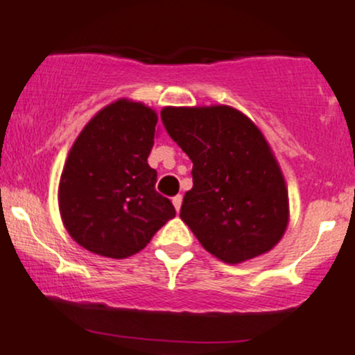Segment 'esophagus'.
I'll return each mask as SVG.
<instances>
[{
  "instance_id": "1",
  "label": "esophagus",
  "mask_w": 355,
  "mask_h": 355,
  "mask_svg": "<svg viewBox=\"0 0 355 355\" xmlns=\"http://www.w3.org/2000/svg\"><path fill=\"white\" fill-rule=\"evenodd\" d=\"M182 200H183V197H182V195H175V197L172 198V202H173V207H175V210H177V211H180Z\"/></svg>"
}]
</instances>
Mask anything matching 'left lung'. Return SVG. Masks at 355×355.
Masks as SVG:
<instances>
[{"label":"left lung","instance_id":"1","mask_svg":"<svg viewBox=\"0 0 355 355\" xmlns=\"http://www.w3.org/2000/svg\"><path fill=\"white\" fill-rule=\"evenodd\" d=\"M162 121L193 164L180 218L203 248L227 263L270 250L287 229L288 198L260 130L225 105L168 107Z\"/></svg>","mask_w":355,"mask_h":355}]
</instances>
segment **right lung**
Listing matches in <instances>:
<instances>
[{"mask_svg": "<svg viewBox=\"0 0 355 355\" xmlns=\"http://www.w3.org/2000/svg\"><path fill=\"white\" fill-rule=\"evenodd\" d=\"M158 116L128 100L108 105L73 144L60 180V211L68 234L87 250L125 259L175 217L155 190L157 170L146 162Z\"/></svg>", "mask_w": 355, "mask_h": 355, "instance_id": "add662e5", "label": "right lung"}]
</instances>
